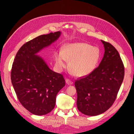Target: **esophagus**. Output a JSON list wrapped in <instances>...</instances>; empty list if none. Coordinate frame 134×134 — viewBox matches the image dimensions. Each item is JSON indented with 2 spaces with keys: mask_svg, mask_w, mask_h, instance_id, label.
I'll return each mask as SVG.
<instances>
[{
  "mask_svg": "<svg viewBox=\"0 0 134 134\" xmlns=\"http://www.w3.org/2000/svg\"><path fill=\"white\" fill-rule=\"evenodd\" d=\"M65 81H66V83L68 85H72L73 83V82L72 81H71L69 79H67Z\"/></svg>",
  "mask_w": 134,
  "mask_h": 134,
  "instance_id": "34e87169",
  "label": "esophagus"
}]
</instances>
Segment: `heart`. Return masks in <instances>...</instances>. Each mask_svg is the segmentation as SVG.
Instances as JSON below:
<instances>
[{"label":"heart","mask_w":134,"mask_h":134,"mask_svg":"<svg viewBox=\"0 0 134 134\" xmlns=\"http://www.w3.org/2000/svg\"><path fill=\"white\" fill-rule=\"evenodd\" d=\"M101 56L100 50L86 42L65 44L62 52L57 51L54 58L59 69L66 66L65 60L69 62V69L77 77L86 76L92 72L97 65Z\"/></svg>","instance_id":"b5f03b06"}]
</instances>
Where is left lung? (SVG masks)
<instances>
[{"mask_svg":"<svg viewBox=\"0 0 134 134\" xmlns=\"http://www.w3.org/2000/svg\"><path fill=\"white\" fill-rule=\"evenodd\" d=\"M101 41L105 53L98 67L75 82L77 108L87 116L101 114L109 109L124 79V66L118 51L109 42Z\"/></svg>","mask_w":134,"mask_h":134,"instance_id":"obj_1","label":"left lung"}]
</instances>
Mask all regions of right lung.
Here are the masks:
<instances>
[{"instance_id": "1", "label": "right lung", "mask_w": 134, "mask_h": 134, "mask_svg": "<svg viewBox=\"0 0 134 134\" xmlns=\"http://www.w3.org/2000/svg\"><path fill=\"white\" fill-rule=\"evenodd\" d=\"M60 32L39 36L20 48L14 60L11 79L22 106L36 115H44L55 106L57 94L65 86L61 74L49 69L36 54L58 39Z\"/></svg>"}]
</instances>
